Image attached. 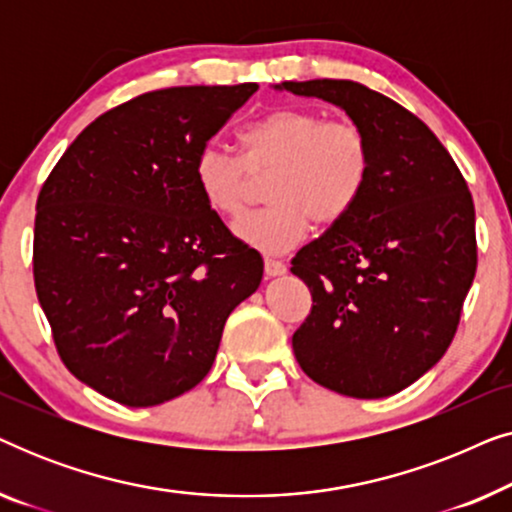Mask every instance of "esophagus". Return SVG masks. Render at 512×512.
Returning <instances> with one entry per match:
<instances>
[{
  "instance_id": "obj_1",
  "label": "esophagus",
  "mask_w": 512,
  "mask_h": 512,
  "mask_svg": "<svg viewBox=\"0 0 512 512\" xmlns=\"http://www.w3.org/2000/svg\"><path fill=\"white\" fill-rule=\"evenodd\" d=\"M286 272V265L282 261H277V258H265V275L268 277H279Z\"/></svg>"
}]
</instances>
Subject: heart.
Here are the masks:
<instances>
[{"instance_id": "heart-1", "label": "heart", "mask_w": 512, "mask_h": 512, "mask_svg": "<svg viewBox=\"0 0 512 512\" xmlns=\"http://www.w3.org/2000/svg\"><path fill=\"white\" fill-rule=\"evenodd\" d=\"M242 156L209 142L195 156L193 177L205 205L240 219L256 179H268L261 212L237 223V235L265 254H282L310 233L352 212L368 184L373 151L361 125L328 121L314 109H275L240 135Z\"/></svg>"}]
</instances>
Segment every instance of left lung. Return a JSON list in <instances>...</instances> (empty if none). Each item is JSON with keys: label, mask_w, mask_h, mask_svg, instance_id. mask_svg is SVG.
Segmentation results:
<instances>
[{"label": "left lung", "mask_w": 512, "mask_h": 512, "mask_svg": "<svg viewBox=\"0 0 512 512\" xmlns=\"http://www.w3.org/2000/svg\"><path fill=\"white\" fill-rule=\"evenodd\" d=\"M275 88L340 107L373 151L352 212L291 261L312 293L293 354L338 394H398L443 359L457 333L478 265L471 193L438 137L382 93L342 79Z\"/></svg>", "instance_id": "8db88e82"}]
</instances>
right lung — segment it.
<instances>
[{
    "label": "right lung",
    "instance_id": "right-lung-1",
    "mask_svg": "<svg viewBox=\"0 0 512 512\" xmlns=\"http://www.w3.org/2000/svg\"><path fill=\"white\" fill-rule=\"evenodd\" d=\"M258 90H153L95 118L48 174L34 219V286L69 373L149 408L209 373L263 258L195 186L198 151Z\"/></svg>",
    "mask_w": 512,
    "mask_h": 512
}]
</instances>
